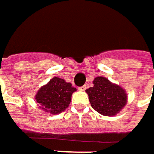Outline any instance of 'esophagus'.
<instances>
[{"label":"esophagus","mask_w":154,"mask_h":154,"mask_svg":"<svg viewBox=\"0 0 154 154\" xmlns=\"http://www.w3.org/2000/svg\"><path fill=\"white\" fill-rule=\"evenodd\" d=\"M78 90L79 91H85L86 90V85H83V86L78 87Z\"/></svg>","instance_id":"34e87169"}]
</instances>
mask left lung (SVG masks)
<instances>
[{
  "instance_id": "1",
  "label": "left lung",
  "mask_w": 154,
  "mask_h": 154,
  "mask_svg": "<svg viewBox=\"0 0 154 154\" xmlns=\"http://www.w3.org/2000/svg\"><path fill=\"white\" fill-rule=\"evenodd\" d=\"M93 85L86 92L91 107L98 113L106 116H115L126 105L127 94L119 85L102 77H95Z\"/></svg>"
}]
</instances>
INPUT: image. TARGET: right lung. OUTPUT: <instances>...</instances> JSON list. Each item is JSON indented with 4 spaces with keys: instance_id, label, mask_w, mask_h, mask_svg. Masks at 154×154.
<instances>
[{
    "instance_id": "obj_1",
    "label": "right lung",
    "mask_w": 154,
    "mask_h": 154,
    "mask_svg": "<svg viewBox=\"0 0 154 154\" xmlns=\"http://www.w3.org/2000/svg\"><path fill=\"white\" fill-rule=\"evenodd\" d=\"M76 91L77 89L72 87L70 83L60 77H54L37 92L36 101L46 112L53 115L60 114L69 106L71 95Z\"/></svg>"
}]
</instances>
